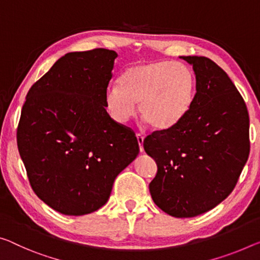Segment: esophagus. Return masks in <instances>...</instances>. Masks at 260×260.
<instances>
[{"mask_svg":"<svg viewBox=\"0 0 260 260\" xmlns=\"http://www.w3.org/2000/svg\"><path fill=\"white\" fill-rule=\"evenodd\" d=\"M137 139H138V143L140 146V151L143 152V140H145V137L142 134L137 133Z\"/></svg>","mask_w":260,"mask_h":260,"instance_id":"esophagus-1","label":"esophagus"}]
</instances>
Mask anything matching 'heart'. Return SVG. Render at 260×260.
<instances>
[{
	"mask_svg": "<svg viewBox=\"0 0 260 260\" xmlns=\"http://www.w3.org/2000/svg\"><path fill=\"white\" fill-rule=\"evenodd\" d=\"M197 93V77L187 64L168 60L131 66L106 88L104 101L114 120L125 122L134 114L135 103L152 129L171 128L191 110Z\"/></svg>",
	"mask_w": 260,
	"mask_h": 260,
	"instance_id": "b5f03b06",
	"label": "heart"
}]
</instances>
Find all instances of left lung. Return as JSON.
Returning a JSON list of instances; mask_svg holds the SVG:
<instances>
[{"label": "left lung", "mask_w": 260, "mask_h": 260, "mask_svg": "<svg viewBox=\"0 0 260 260\" xmlns=\"http://www.w3.org/2000/svg\"><path fill=\"white\" fill-rule=\"evenodd\" d=\"M193 66L197 93L188 114L156 131L143 148L157 164L149 184L154 203L175 217L211 211L236 186L250 152L245 102L223 69L205 56H180Z\"/></svg>", "instance_id": "8db88e82"}]
</instances>
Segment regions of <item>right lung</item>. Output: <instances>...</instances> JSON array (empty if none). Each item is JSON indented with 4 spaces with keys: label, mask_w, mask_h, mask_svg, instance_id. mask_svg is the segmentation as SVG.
<instances>
[{
    "label": "right lung",
    "mask_w": 260,
    "mask_h": 260,
    "mask_svg": "<svg viewBox=\"0 0 260 260\" xmlns=\"http://www.w3.org/2000/svg\"><path fill=\"white\" fill-rule=\"evenodd\" d=\"M114 51L60 57L26 94L17 146L31 187L64 215H84L109 200L117 176L137 158L134 132L106 112Z\"/></svg>",
    "instance_id": "add662e5"
}]
</instances>
